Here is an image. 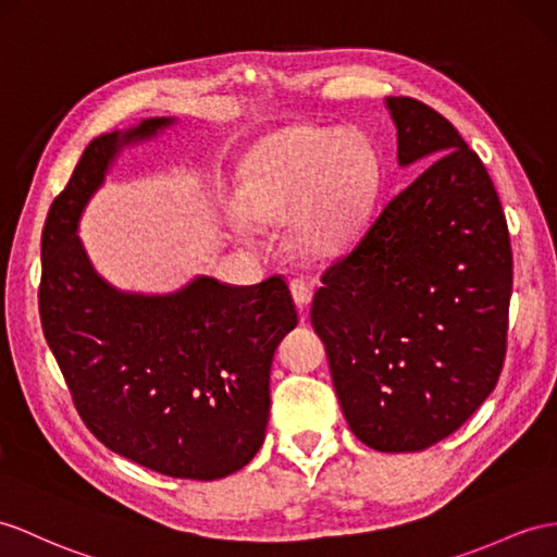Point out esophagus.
I'll return each instance as SVG.
<instances>
[{
    "label": "esophagus",
    "instance_id": "34e87169",
    "mask_svg": "<svg viewBox=\"0 0 557 557\" xmlns=\"http://www.w3.org/2000/svg\"><path fill=\"white\" fill-rule=\"evenodd\" d=\"M290 293H293V300H295L297 309H307L309 307V302H311V288L307 286L302 278H295L290 283Z\"/></svg>",
    "mask_w": 557,
    "mask_h": 557
}]
</instances>
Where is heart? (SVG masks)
Returning a JSON list of instances; mask_svg holds the SVG:
<instances>
[{
  "label": "heart",
  "instance_id": "b5f03b06",
  "mask_svg": "<svg viewBox=\"0 0 557 557\" xmlns=\"http://www.w3.org/2000/svg\"><path fill=\"white\" fill-rule=\"evenodd\" d=\"M373 186V158L355 134L288 127L269 134L243 162L238 210L257 226L290 222L293 250L323 260L359 234ZM234 232L252 240L248 224L236 222Z\"/></svg>",
  "mask_w": 557,
  "mask_h": 557
}]
</instances>
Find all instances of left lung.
I'll return each instance as SVG.
<instances>
[{"label":"left lung","instance_id":"1","mask_svg":"<svg viewBox=\"0 0 557 557\" xmlns=\"http://www.w3.org/2000/svg\"><path fill=\"white\" fill-rule=\"evenodd\" d=\"M385 106L399 165H429L325 269L311 325L351 432L404 454L449 437L496 387L512 255L492 176L451 122L409 97Z\"/></svg>","mask_w":557,"mask_h":557}]
</instances>
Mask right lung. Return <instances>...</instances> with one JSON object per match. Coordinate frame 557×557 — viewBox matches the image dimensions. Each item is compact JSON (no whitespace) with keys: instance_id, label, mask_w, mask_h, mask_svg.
Listing matches in <instances>:
<instances>
[{"instance_id":"right-lung-1","label":"right lung","mask_w":557,"mask_h":557,"mask_svg":"<svg viewBox=\"0 0 557 557\" xmlns=\"http://www.w3.org/2000/svg\"><path fill=\"white\" fill-rule=\"evenodd\" d=\"M174 122L148 117L85 148L42 232L39 317L94 437L160 474L208 482L264 442L271 359L297 325L286 281L234 288L196 276L165 295L129 293L99 276L77 236L117 156Z\"/></svg>"}]
</instances>
